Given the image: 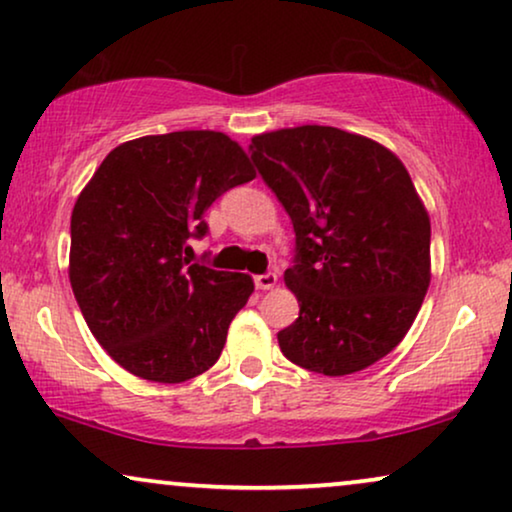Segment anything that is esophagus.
I'll return each mask as SVG.
<instances>
[{"mask_svg":"<svg viewBox=\"0 0 512 512\" xmlns=\"http://www.w3.org/2000/svg\"><path fill=\"white\" fill-rule=\"evenodd\" d=\"M254 282H256L258 289L270 291V289H275V286H277V275H275V272H265V275H256Z\"/></svg>","mask_w":512,"mask_h":512,"instance_id":"esophagus-1","label":"esophagus"}]
</instances>
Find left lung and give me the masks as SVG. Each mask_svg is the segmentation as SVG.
Returning <instances> with one entry per match:
<instances>
[{"label":"left lung","mask_w":512,"mask_h":512,"mask_svg":"<svg viewBox=\"0 0 512 512\" xmlns=\"http://www.w3.org/2000/svg\"><path fill=\"white\" fill-rule=\"evenodd\" d=\"M249 151L296 230L284 282L300 314L279 349L328 377L373 366L410 331L431 282V221L408 170L331 125L263 132Z\"/></svg>","instance_id":"left-lung-1"}]
</instances>
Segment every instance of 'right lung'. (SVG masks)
Masks as SVG:
<instances>
[{
    "mask_svg": "<svg viewBox=\"0 0 512 512\" xmlns=\"http://www.w3.org/2000/svg\"><path fill=\"white\" fill-rule=\"evenodd\" d=\"M254 177L228 135L181 130L116 146L76 198L69 282L90 333L128 373L177 384L219 361L254 279L193 263L188 240L207 233L219 195Z\"/></svg>",
    "mask_w": 512,
    "mask_h": 512,
    "instance_id": "obj_1",
    "label": "right lung"
}]
</instances>
